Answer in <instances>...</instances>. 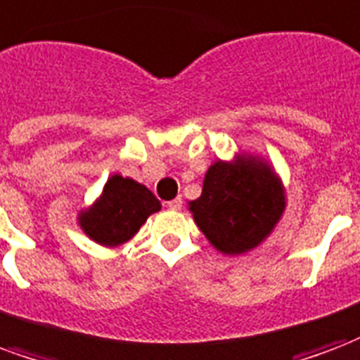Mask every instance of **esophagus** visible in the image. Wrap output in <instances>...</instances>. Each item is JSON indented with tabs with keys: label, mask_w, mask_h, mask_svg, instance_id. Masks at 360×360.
Wrapping results in <instances>:
<instances>
[{
	"label": "esophagus",
	"mask_w": 360,
	"mask_h": 360,
	"mask_svg": "<svg viewBox=\"0 0 360 360\" xmlns=\"http://www.w3.org/2000/svg\"><path fill=\"white\" fill-rule=\"evenodd\" d=\"M166 206L169 207V210H173V212H179L181 206H183V200H181V198H175V200L167 202Z\"/></svg>",
	"instance_id": "34e87169"
}]
</instances>
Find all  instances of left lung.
Returning <instances> with one entry per match:
<instances>
[{
  "instance_id": "obj_1",
  "label": "left lung",
  "mask_w": 360,
  "mask_h": 360,
  "mask_svg": "<svg viewBox=\"0 0 360 360\" xmlns=\"http://www.w3.org/2000/svg\"><path fill=\"white\" fill-rule=\"evenodd\" d=\"M284 207V187L275 169L246 154L212 164L202 194L188 202L194 223L225 255L246 254L259 246L281 221Z\"/></svg>"
}]
</instances>
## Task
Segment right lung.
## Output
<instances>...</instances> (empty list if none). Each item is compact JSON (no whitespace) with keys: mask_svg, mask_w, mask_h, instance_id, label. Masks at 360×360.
<instances>
[{"mask_svg":"<svg viewBox=\"0 0 360 360\" xmlns=\"http://www.w3.org/2000/svg\"><path fill=\"white\" fill-rule=\"evenodd\" d=\"M160 207V200L145 185L116 173L106 181L97 202L79 212L78 223L91 240L116 248L133 238Z\"/></svg>","mask_w":360,"mask_h":360,"instance_id":"obj_1","label":"right lung"}]
</instances>
